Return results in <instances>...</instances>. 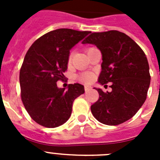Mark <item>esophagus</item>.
<instances>
[{
  "instance_id": "34e87169",
  "label": "esophagus",
  "mask_w": 160,
  "mask_h": 160,
  "mask_svg": "<svg viewBox=\"0 0 160 160\" xmlns=\"http://www.w3.org/2000/svg\"><path fill=\"white\" fill-rule=\"evenodd\" d=\"M91 88H92V87H91L90 85H85V86H84V90L86 91V92L90 90Z\"/></svg>"
}]
</instances>
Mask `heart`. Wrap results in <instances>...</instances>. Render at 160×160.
I'll return each instance as SVG.
<instances>
[{
  "mask_svg": "<svg viewBox=\"0 0 160 160\" xmlns=\"http://www.w3.org/2000/svg\"><path fill=\"white\" fill-rule=\"evenodd\" d=\"M92 79H93V75L92 73H89V72H86V73H83L82 75H80L79 76V80L81 81V82L84 83H88L92 81Z\"/></svg>",
  "mask_w": 160,
  "mask_h": 160,
  "instance_id": "1",
  "label": "heart"
}]
</instances>
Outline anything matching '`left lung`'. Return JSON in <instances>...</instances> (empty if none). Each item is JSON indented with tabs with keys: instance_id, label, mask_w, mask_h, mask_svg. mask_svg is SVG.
I'll use <instances>...</instances> for the list:
<instances>
[{
	"instance_id": "1",
	"label": "left lung",
	"mask_w": 160,
	"mask_h": 160,
	"mask_svg": "<svg viewBox=\"0 0 160 160\" xmlns=\"http://www.w3.org/2000/svg\"><path fill=\"white\" fill-rule=\"evenodd\" d=\"M82 44L96 45L102 62L98 83L111 82V92L95 89L99 98L91 111L100 123L118 125L127 121L140 109L146 99L151 76L146 56L132 39L119 31L94 32Z\"/></svg>"
}]
</instances>
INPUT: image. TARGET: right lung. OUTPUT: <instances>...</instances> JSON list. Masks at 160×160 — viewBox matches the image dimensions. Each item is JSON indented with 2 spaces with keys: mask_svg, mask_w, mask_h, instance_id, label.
I'll return each mask as SVG.
<instances>
[{
  "mask_svg": "<svg viewBox=\"0 0 160 160\" xmlns=\"http://www.w3.org/2000/svg\"><path fill=\"white\" fill-rule=\"evenodd\" d=\"M90 32L60 28L51 31L32 44L20 70L21 98L33 120L46 128L68 121L74 100L84 92V85L71 84L58 88L68 69L70 50Z\"/></svg>",
  "mask_w": 160,
  "mask_h": 160,
  "instance_id": "1",
  "label": "right lung"
}]
</instances>
